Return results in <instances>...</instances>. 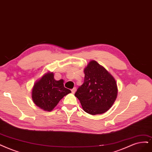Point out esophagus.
<instances>
[{
  "label": "esophagus",
  "instance_id": "34e87169",
  "mask_svg": "<svg viewBox=\"0 0 152 152\" xmlns=\"http://www.w3.org/2000/svg\"><path fill=\"white\" fill-rule=\"evenodd\" d=\"M76 88H74L71 89V92H72V94H75V92H76Z\"/></svg>",
  "mask_w": 152,
  "mask_h": 152
}]
</instances>
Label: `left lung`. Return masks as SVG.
<instances>
[{
	"mask_svg": "<svg viewBox=\"0 0 152 152\" xmlns=\"http://www.w3.org/2000/svg\"><path fill=\"white\" fill-rule=\"evenodd\" d=\"M85 80L75 94L83 110L92 115L103 114L113 106L118 95L114 77L96 61L84 69Z\"/></svg>",
	"mask_w": 152,
	"mask_h": 152,
	"instance_id": "1",
	"label": "left lung"
}]
</instances>
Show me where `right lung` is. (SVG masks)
I'll return each mask as SVG.
<instances>
[{"instance_id": "right-lung-1", "label": "right lung", "mask_w": 152, "mask_h": 152, "mask_svg": "<svg viewBox=\"0 0 152 152\" xmlns=\"http://www.w3.org/2000/svg\"><path fill=\"white\" fill-rule=\"evenodd\" d=\"M64 80H56L53 72H48L37 80L32 89L33 102L41 109L51 111L64 96L71 93L64 88Z\"/></svg>"}]
</instances>
